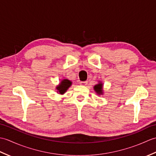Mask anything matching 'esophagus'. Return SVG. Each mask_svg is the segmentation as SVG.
I'll return each instance as SVG.
<instances>
[{
    "label": "esophagus",
    "instance_id": "esophagus-1",
    "mask_svg": "<svg viewBox=\"0 0 156 156\" xmlns=\"http://www.w3.org/2000/svg\"><path fill=\"white\" fill-rule=\"evenodd\" d=\"M87 84V81H82L80 82V84L82 86H86Z\"/></svg>",
    "mask_w": 156,
    "mask_h": 156
}]
</instances>
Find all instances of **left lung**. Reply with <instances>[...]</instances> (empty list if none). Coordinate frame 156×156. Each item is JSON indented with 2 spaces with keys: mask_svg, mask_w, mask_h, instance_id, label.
<instances>
[{
  "mask_svg": "<svg viewBox=\"0 0 156 156\" xmlns=\"http://www.w3.org/2000/svg\"><path fill=\"white\" fill-rule=\"evenodd\" d=\"M94 90L97 92V94H98V95L102 94V93H103V90H102V83L101 82H99L98 84L94 86Z\"/></svg>",
  "mask_w": 156,
  "mask_h": 156,
  "instance_id": "1",
  "label": "left lung"
}]
</instances>
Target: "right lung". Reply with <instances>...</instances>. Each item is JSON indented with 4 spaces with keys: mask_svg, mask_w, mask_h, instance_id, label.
Wrapping results in <instances>:
<instances>
[{
    "mask_svg": "<svg viewBox=\"0 0 156 156\" xmlns=\"http://www.w3.org/2000/svg\"><path fill=\"white\" fill-rule=\"evenodd\" d=\"M71 85L72 82L70 80H68V79H64V80H62L60 82L59 85L57 86V87H56V89L58 90L57 92L60 94H64L67 91L68 89L71 87Z\"/></svg>",
    "mask_w": 156,
    "mask_h": 156,
    "instance_id": "add662e5",
    "label": "right lung"
}]
</instances>
